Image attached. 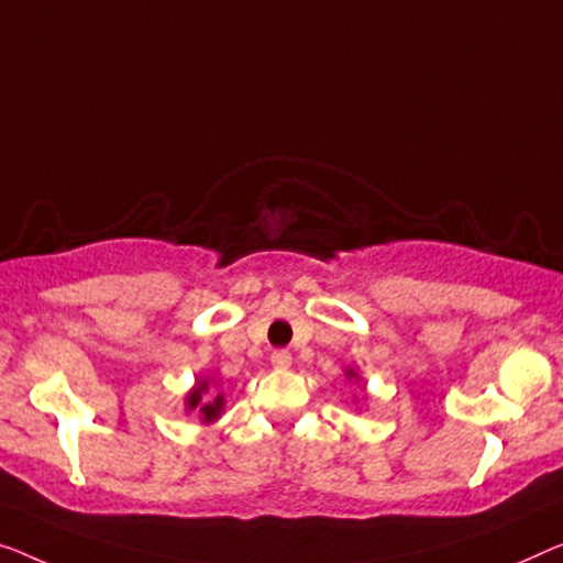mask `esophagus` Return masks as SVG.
Wrapping results in <instances>:
<instances>
[{
  "label": "esophagus",
  "mask_w": 563,
  "mask_h": 563,
  "mask_svg": "<svg viewBox=\"0 0 563 563\" xmlns=\"http://www.w3.org/2000/svg\"><path fill=\"white\" fill-rule=\"evenodd\" d=\"M271 362H273V366H278V368H288L292 364V356H290L288 349H275L271 354Z\"/></svg>",
  "instance_id": "obj_1"
}]
</instances>
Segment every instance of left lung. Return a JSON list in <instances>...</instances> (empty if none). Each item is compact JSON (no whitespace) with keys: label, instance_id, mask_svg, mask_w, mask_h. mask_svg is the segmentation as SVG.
Listing matches in <instances>:
<instances>
[{"label":"left lung","instance_id":"8db88e82","mask_svg":"<svg viewBox=\"0 0 563 563\" xmlns=\"http://www.w3.org/2000/svg\"><path fill=\"white\" fill-rule=\"evenodd\" d=\"M351 376H354V374H351Z\"/></svg>","mask_w":563,"mask_h":563}]
</instances>
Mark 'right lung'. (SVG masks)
<instances>
[{
    "mask_svg": "<svg viewBox=\"0 0 563 563\" xmlns=\"http://www.w3.org/2000/svg\"><path fill=\"white\" fill-rule=\"evenodd\" d=\"M205 389H207V382L201 379L199 384H197V389L189 394L187 397V405H189V409H199L201 412V417H205V422H209V419H217L220 417V409H222V397H217L214 401H205V405H201V394H205Z\"/></svg>",
    "mask_w": 563,
    "mask_h": 563,
    "instance_id": "1",
    "label": "right lung"
}]
</instances>
